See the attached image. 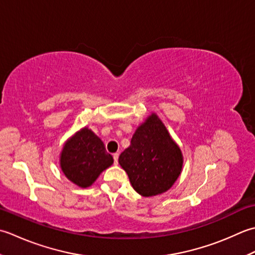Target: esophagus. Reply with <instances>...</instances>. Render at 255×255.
I'll list each match as a JSON object with an SVG mask.
<instances>
[{"label": "esophagus", "mask_w": 255, "mask_h": 255, "mask_svg": "<svg viewBox=\"0 0 255 255\" xmlns=\"http://www.w3.org/2000/svg\"><path fill=\"white\" fill-rule=\"evenodd\" d=\"M113 159H114V164L118 165V159H119V154L118 153L113 154Z\"/></svg>", "instance_id": "1"}]
</instances>
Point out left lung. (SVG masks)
<instances>
[{
	"mask_svg": "<svg viewBox=\"0 0 255 255\" xmlns=\"http://www.w3.org/2000/svg\"><path fill=\"white\" fill-rule=\"evenodd\" d=\"M119 164L137 194L153 197L171 188L183 170L184 157L165 124L152 113L137 127Z\"/></svg>",
	"mask_w": 255,
	"mask_h": 255,
	"instance_id": "left-lung-1",
	"label": "left lung"
}]
</instances>
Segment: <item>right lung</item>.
I'll list each match as a JSON object with an SVG mask.
<instances>
[{
	"instance_id": "add662e5",
	"label": "right lung",
	"mask_w": 255,
	"mask_h": 255,
	"mask_svg": "<svg viewBox=\"0 0 255 255\" xmlns=\"http://www.w3.org/2000/svg\"><path fill=\"white\" fill-rule=\"evenodd\" d=\"M59 163L62 173L71 183L88 188L113 164V157L107 153L101 138L85 127L65 142Z\"/></svg>"
}]
</instances>
